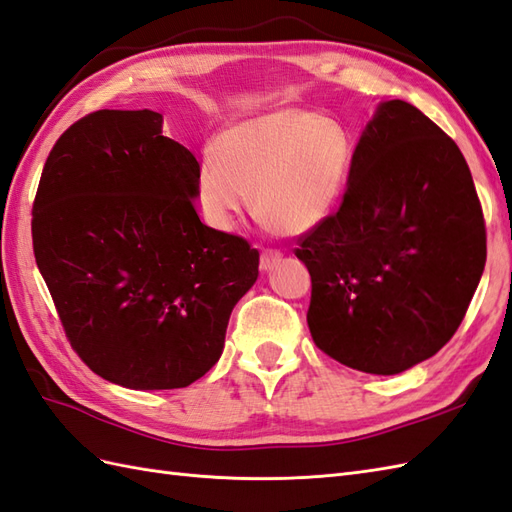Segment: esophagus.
Here are the masks:
<instances>
[{
    "instance_id": "esophagus-1",
    "label": "esophagus",
    "mask_w": 512,
    "mask_h": 512,
    "mask_svg": "<svg viewBox=\"0 0 512 512\" xmlns=\"http://www.w3.org/2000/svg\"><path fill=\"white\" fill-rule=\"evenodd\" d=\"M282 260V254L278 249H263V254H260V269L269 271L273 265H278Z\"/></svg>"
}]
</instances>
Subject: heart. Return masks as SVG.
<instances>
[{"label": "heart", "mask_w": 512, "mask_h": 512, "mask_svg": "<svg viewBox=\"0 0 512 512\" xmlns=\"http://www.w3.org/2000/svg\"><path fill=\"white\" fill-rule=\"evenodd\" d=\"M204 152L195 197L210 226L228 232L254 197L267 228L302 234L345 193L354 147L339 123L302 106H278L232 123Z\"/></svg>", "instance_id": "heart-1"}]
</instances>
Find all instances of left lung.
I'll list each match as a JSON object with an SVG mask.
<instances>
[{"mask_svg":"<svg viewBox=\"0 0 512 512\" xmlns=\"http://www.w3.org/2000/svg\"><path fill=\"white\" fill-rule=\"evenodd\" d=\"M336 213L299 234L308 328L323 354L393 376L434 356L465 319L486 263V228L458 145L391 99L360 139Z\"/></svg>","mask_w":512,"mask_h":512,"instance_id":"8db88e82","label":"left lung"}]
</instances>
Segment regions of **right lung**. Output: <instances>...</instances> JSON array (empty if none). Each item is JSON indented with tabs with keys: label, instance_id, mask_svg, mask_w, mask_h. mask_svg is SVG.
Listing matches in <instances>:
<instances>
[{
	"label": "right lung",
	"instance_id": "obj_1",
	"mask_svg": "<svg viewBox=\"0 0 512 512\" xmlns=\"http://www.w3.org/2000/svg\"><path fill=\"white\" fill-rule=\"evenodd\" d=\"M199 162L154 110H97L60 134L32 245L67 341L128 389H182L213 367L258 249L195 210Z\"/></svg>",
	"mask_w": 512,
	"mask_h": 512
}]
</instances>
